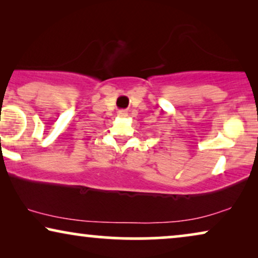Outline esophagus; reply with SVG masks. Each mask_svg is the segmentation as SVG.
<instances>
[{"mask_svg": "<svg viewBox=\"0 0 258 258\" xmlns=\"http://www.w3.org/2000/svg\"><path fill=\"white\" fill-rule=\"evenodd\" d=\"M117 114L119 117H126V116H128V112H126L125 110H119Z\"/></svg>", "mask_w": 258, "mask_h": 258, "instance_id": "1", "label": "esophagus"}]
</instances>
